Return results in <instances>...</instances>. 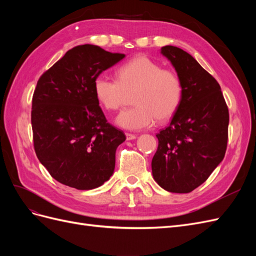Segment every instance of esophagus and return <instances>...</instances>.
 <instances>
[{"label":"esophagus","mask_w":256,"mask_h":256,"mask_svg":"<svg viewBox=\"0 0 256 256\" xmlns=\"http://www.w3.org/2000/svg\"><path fill=\"white\" fill-rule=\"evenodd\" d=\"M126 138L128 141H131V140H134V138H136V136L132 134H126Z\"/></svg>","instance_id":"34e87169"}]
</instances>
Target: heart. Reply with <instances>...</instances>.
I'll return each instance as SVG.
<instances>
[{
  "mask_svg": "<svg viewBox=\"0 0 256 256\" xmlns=\"http://www.w3.org/2000/svg\"><path fill=\"white\" fill-rule=\"evenodd\" d=\"M115 80L99 74L94 81V92L100 104L115 111L132 94L136 104L122 110L115 118L116 125L126 130H142L156 120L164 122L177 111L182 102V86L178 76L144 56H138L115 72Z\"/></svg>",
  "mask_w": 256,
  "mask_h": 256,
  "instance_id": "obj_1",
  "label": "heart"
}]
</instances>
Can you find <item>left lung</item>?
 I'll return each instance as SVG.
<instances>
[{"mask_svg": "<svg viewBox=\"0 0 256 256\" xmlns=\"http://www.w3.org/2000/svg\"><path fill=\"white\" fill-rule=\"evenodd\" d=\"M160 53L180 79L182 96L168 127L156 136L154 180L173 193L198 188L220 164L228 145V109L219 83L189 53L164 46Z\"/></svg>", "mask_w": 256, "mask_h": 256, "instance_id": "8db88e82", "label": "left lung"}]
</instances>
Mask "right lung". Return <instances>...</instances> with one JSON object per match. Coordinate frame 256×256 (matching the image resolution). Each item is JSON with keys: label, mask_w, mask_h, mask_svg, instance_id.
Returning <instances> with one entry per match:
<instances>
[{"label": "right lung", "mask_w": 256, "mask_h": 256, "mask_svg": "<svg viewBox=\"0 0 256 256\" xmlns=\"http://www.w3.org/2000/svg\"><path fill=\"white\" fill-rule=\"evenodd\" d=\"M124 58L98 46H78L37 82L30 118L36 156L68 187L95 189L114 173L116 148L126 136L106 122L94 81Z\"/></svg>", "instance_id": "add662e5"}]
</instances>
